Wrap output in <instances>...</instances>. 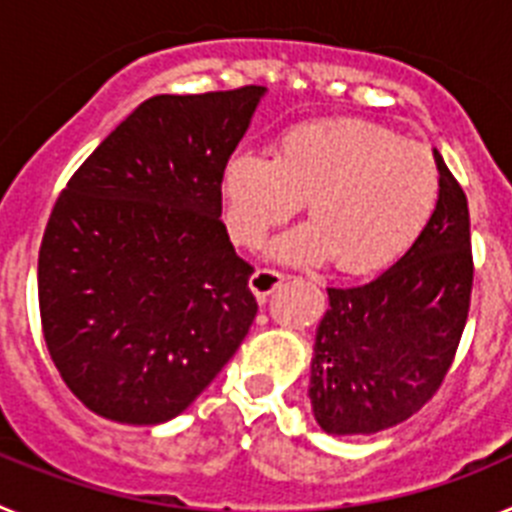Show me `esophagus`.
Segmentation results:
<instances>
[{
    "label": "esophagus",
    "instance_id": "obj_1",
    "mask_svg": "<svg viewBox=\"0 0 512 512\" xmlns=\"http://www.w3.org/2000/svg\"><path fill=\"white\" fill-rule=\"evenodd\" d=\"M282 282H284V274H279V271L259 269L251 274V279H248V287H251V292L256 297H266V295H271V292H274V289H277Z\"/></svg>",
    "mask_w": 512,
    "mask_h": 512
}]
</instances>
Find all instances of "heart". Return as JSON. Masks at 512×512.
<instances>
[{
  "label": "heart",
  "instance_id": "heart-1",
  "mask_svg": "<svg viewBox=\"0 0 512 512\" xmlns=\"http://www.w3.org/2000/svg\"><path fill=\"white\" fill-rule=\"evenodd\" d=\"M441 176L431 151L359 117L287 130L277 156L238 151L225 169L228 230L259 246L307 200L312 223L274 246V256L318 264L333 256L346 274L395 264L431 223Z\"/></svg>",
  "mask_w": 512,
  "mask_h": 512
}]
</instances>
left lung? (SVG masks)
<instances>
[{
  "instance_id": "8db88e82",
  "label": "left lung",
  "mask_w": 512,
  "mask_h": 512,
  "mask_svg": "<svg viewBox=\"0 0 512 512\" xmlns=\"http://www.w3.org/2000/svg\"><path fill=\"white\" fill-rule=\"evenodd\" d=\"M441 194L431 223L372 282L328 287L310 364L312 415L330 436L408 420L454 361L472 297L467 194L433 151Z\"/></svg>"
}]
</instances>
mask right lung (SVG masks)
Returning <instances> with one entry per match:
<instances>
[{"label": "right lung", "mask_w": 512, "mask_h": 512, "mask_svg": "<svg viewBox=\"0 0 512 512\" xmlns=\"http://www.w3.org/2000/svg\"><path fill=\"white\" fill-rule=\"evenodd\" d=\"M264 87L158 94L56 200L38 256L45 346L92 413L158 425L192 405L256 318L220 212Z\"/></svg>", "instance_id": "right-lung-1"}]
</instances>
